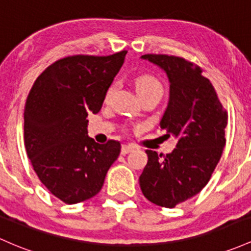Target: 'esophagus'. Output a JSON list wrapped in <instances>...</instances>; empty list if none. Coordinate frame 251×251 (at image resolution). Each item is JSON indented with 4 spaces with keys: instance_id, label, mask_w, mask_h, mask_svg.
<instances>
[{
    "instance_id": "1",
    "label": "esophagus",
    "mask_w": 251,
    "mask_h": 251,
    "mask_svg": "<svg viewBox=\"0 0 251 251\" xmlns=\"http://www.w3.org/2000/svg\"><path fill=\"white\" fill-rule=\"evenodd\" d=\"M132 147H130V145H123L121 147V155H127L128 152H131L132 151Z\"/></svg>"
}]
</instances>
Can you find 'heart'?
Segmentation results:
<instances>
[{
    "mask_svg": "<svg viewBox=\"0 0 251 251\" xmlns=\"http://www.w3.org/2000/svg\"><path fill=\"white\" fill-rule=\"evenodd\" d=\"M134 85H136V90L139 98L145 95H157L161 98L163 94V85L157 77L151 74H142V75L137 76L134 79ZM115 89H117V83H112L107 88L106 94H104V102H109Z\"/></svg>",
    "mask_w": 251,
    "mask_h": 251,
    "instance_id": "b5f03b06",
    "label": "heart"
}]
</instances>
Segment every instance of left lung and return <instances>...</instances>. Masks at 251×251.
<instances>
[{"label": "left lung", "mask_w": 251, "mask_h": 251, "mask_svg": "<svg viewBox=\"0 0 251 251\" xmlns=\"http://www.w3.org/2000/svg\"><path fill=\"white\" fill-rule=\"evenodd\" d=\"M163 69L170 82L169 103L159 126L178 139L172 153L147 150L139 177L149 201L173 208L197 195L210 181L225 143L227 112L199 65L168 54H144Z\"/></svg>", "instance_id": "1"}]
</instances>
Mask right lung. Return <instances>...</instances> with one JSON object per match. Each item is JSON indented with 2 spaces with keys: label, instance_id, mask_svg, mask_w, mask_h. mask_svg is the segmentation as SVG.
I'll use <instances>...</instances> for the list:
<instances>
[{
  "label": "right lung",
  "instance_id": "obj_1",
  "mask_svg": "<svg viewBox=\"0 0 251 251\" xmlns=\"http://www.w3.org/2000/svg\"><path fill=\"white\" fill-rule=\"evenodd\" d=\"M126 53L60 58L38 76L27 96V156L41 183L69 205L98 194L120 153L119 142L99 144L88 137L87 117L101 109Z\"/></svg>",
  "mask_w": 251,
  "mask_h": 251
}]
</instances>
